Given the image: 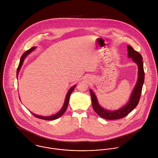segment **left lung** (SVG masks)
<instances>
[{"mask_svg":"<svg viewBox=\"0 0 158 158\" xmlns=\"http://www.w3.org/2000/svg\"><path fill=\"white\" fill-rule=\"evenodd\" d=\"M128 58H132L138 66V78L136 84L132 92L128 101L125 106L118 110H110L102 108L99 104L98 99L92 90L90 89L92 97V107L95 112L101 117L107 120H117L125 117L128 115L137 106L142 93V87L144 82L145 73L143 70V63L142 56L136 51L134 50L132 46H127Z\"/></svg>","mask_w":158,"mask_h":158,"instance_id":"1","label":"left lung"}]
</instances>
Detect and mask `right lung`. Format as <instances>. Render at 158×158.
I'll return each mask as SVG.
<instances>
[{
  "mask_svg": "<svg viewBox=\"0 0 158 158\" xmlns=\"http://www.w3.org/2000/svg\"><path fill=\"white\" fill-rule=\"evenodd\" d=\"M36 48V46L32 47L30 49H29V50H27L26 52H25L23 54V56H21V59H20V62H19V66H18V69H17V74H16L17 77H18L19 72V71H20V69H21V66H22V65H23V64L24 59H25L26 57L27 56V55H29L31 52H32V51H33L34 49H35ZM76 86V85H73V87H71L69 89V90H68L67 94L66 95V98H65V99H64V104H63V107H62V109H60V110L59 112H57V114H54V115H51V116H46V117H44V116L38 115H36V114H33L32 113V114H33L35 117L38 118H41V119H43V120H56V119H57V118L60 117L63 115V114L64 113V112L66 111V109H67V107H68V102H69V99L70 95L71 94V93L73 92V91L74 90V89H75ZM19 99H20V98H19Z\"/></svg>",
  "mask_w": 158,
  "mask_h": 158,
  "instance_id": "1",
  "label": "right lung"
}]
</instances>
